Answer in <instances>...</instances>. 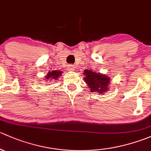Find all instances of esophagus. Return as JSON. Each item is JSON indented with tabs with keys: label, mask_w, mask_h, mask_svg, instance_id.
<instances>
[{
	"label": "esophagus",
	"mask_w": 151,
	"mask_h": 151,
	"mask_svg": "<svg viewBox=\"0 0 151 151\" xmlns=\"http://www.w3.org/2000/svg\"><path fill=\"white\" fill-rule=\"evenodd\" d=\"M67 69H68V70H69V71H73V70H74V66L73 65H68V67H67Z\"/></svg>",
	"instance_id": "obj_1"
}]
</instances>
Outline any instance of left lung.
Returning a JSON list of instances; mask_svg holds the SVG:
<instances>
[{
	"label": "left lung",
	"instance_id": "8db88e82",
	"mask_svg": "<svg viewBox=\"0 0 151 151\" xmlns=\"http://www.w3.org/2000/svg\"><path fill=\"white\" fill-rule=\"evenodd\" d=\"M83 72V74L85 75V78H83L91 90V92H98L99 94H102L104 91L108 90L110 78L88 70H86Z\"/></svg>",
	"mask_w": 151,
	"mask_h": 151
}]
</instances>
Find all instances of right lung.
I'll return each instance as SVG.
<instances>
[{
	"label": "right lung",
	"mask_w": 151,
	"mask_h": 151,
	"mask_svg": "<svg viewBox=\"0 0 151 151\" xmlns=\"http://www.w3.org/2000/svg\"><path fill=\"white\" fill-rule=\"evenodd\" d=\"M61 74H62L61 71H57V70L52 71V72H49V73H48V75L46 76V78L49 81L56 80V79L58 78L59 76H61Z\"/></svg>",
	"instance_id": "right-lung-1"
}]
</instances>
